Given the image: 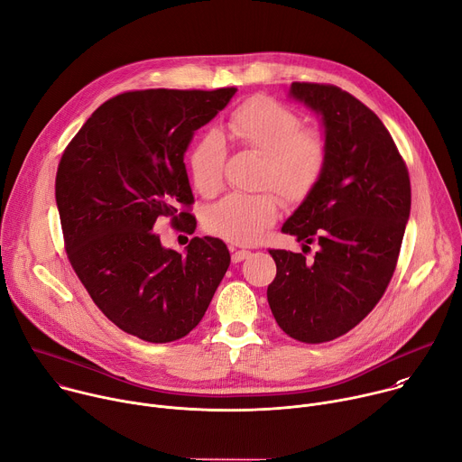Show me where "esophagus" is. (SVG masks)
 <instances>
[{"mask_svg": "<svg viewBox=\"0 0 462 462\" xmlns=\"http://www.w3.org/2000/svg\"><path fill=\"white\" fill-rule=\"evenodd\" d=\"M248 255H250L248 250H234V248H232V261H234V263H241V261L246 259Z\"/></svg>", "mask_w": 462, "mask_h": 462, "instance_id": "34e87169", "label": "esophagus"}]
</instances>
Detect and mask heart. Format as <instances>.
Listing matches in <instances>:
<instances>
[{
  "label": "heart",
  "instance_id": "1",
  "mask_svg": "<svg viewBox=\"0 0 462 462\" xmlns=\"http://www.w3.org/2000/svg\"><path fill=\"white\" fill-rule=\"evenodd\" d=\"M225 135L237 146L261 155L257 184L278 189L291 205L307 199L328 162V143L321 131L301 127V118L292 109L265 95H254L236 106L226 118ZM188 164L195 189L201 195H214L221 186L225 166L221 139L216 134L197 137ZM267 188L223 197L208 210L207 228L232 243L257 241L276 223L282 208L279 192Z\"/></svg>",
  "mask_w": 462,
  "mask_h": 462
}]
</instances>
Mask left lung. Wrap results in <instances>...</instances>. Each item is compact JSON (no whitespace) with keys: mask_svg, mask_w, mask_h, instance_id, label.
<instances>
[{"mask_svg":"<svg viewBox=\"0 0 462 462\" xmlns=\"http://www.w3.org/2000/svg\"><path fill=\"white\" fill-rule=\"evenodd\" d=\"M291 95L321 115L328 162L282 228L305 243L303 254L269 248L276 278L267 298L291 338L323 344L349 333L383 296L397 269L411 184L389 131L351 93L292 82ZM312 242L320 250L307 260Z\"/></svg>","mask_w":462,"mask_h":462,"instance_id":"left-lung-1","label":"left lung"}]
</instances>
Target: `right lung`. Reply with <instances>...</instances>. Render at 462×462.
Segmentation results:
<instances>
[{
	"label": "right lung",
	"mask_w": 462,
	"mask_h": 462,
	"mask_svg": "<svg viewBox=\"0 0 462 462\" xmlns=\"http://www.w3.org/2000/svg\"><path fill=\"white\" fill-rule=\"evenodd\" d=\"M237 88L143 89L106 100L63 150L54 193L68 259L124 333L168 344L199 323L230 265L217 237L164 248L162 217L193 234L184 152Z\"/></svg>",
	"instance_id": "obj_1"
}]
</instances>
